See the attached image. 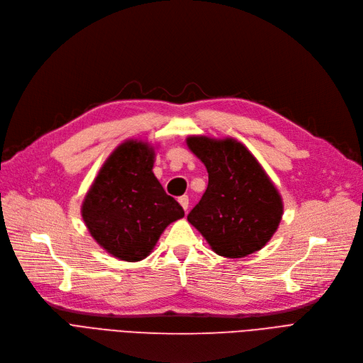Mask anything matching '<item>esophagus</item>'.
I'll list each match as a JSON object with an SVG mask.
<instances>
[{"instance_id": "34e87169", "label": "esophagus", "mask_w": 363, "mask_h": 363, "mask_svg": "<svg viewBox=\"0 0 363 363\" xmlns=\"http://www.w3.org/2000/svg\"><path fill=\"white\" fill-rule=\"evenodd\" d=\"M179 202H180V205L183 206V210H184V211H187V206H189V196H187V195L180 196V198H179Z\"/></svg>"}]
</instances>
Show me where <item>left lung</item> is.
Wrapping results in <instances>:
<instances>
[{"instance_id": "1", "label": "left lung", "mask_w": 363, "mask_h": 363, "mask_svg": "<svg viewBox=\"0 0 363 363\" xmlns=\"http://www.w3.org/2000/svg\"><path fill=\"white\" fill-rule=\"evenodd\" d=\"M187 146L208 171V187L189 213L211 248L242 258L262 250L282 218L281 195L252 153L233 139L189 137Z\"/></svg>"}]
</instances>
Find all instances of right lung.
Instances as JSON below:
<instances>
[{
  "instance_id": "1",
  "label": "right lung",
  "mask_w": 363,
  "mask_h": 363,
  "mask_svg": "<svg viewBox=\"0 0 363 363\" xmlns=\"http://www.w3.org/2000/svg\"><path fill=\"white\" fill-rule=\"evenodd\" d=\"M153 149L143 142L118 146L82 203L91 236L119 260H143L168 224L184 216L182 205L153 176Z\"/></svg>"
}]
</instances>
